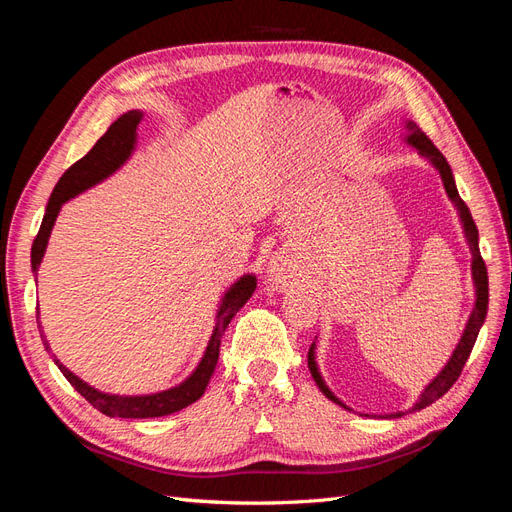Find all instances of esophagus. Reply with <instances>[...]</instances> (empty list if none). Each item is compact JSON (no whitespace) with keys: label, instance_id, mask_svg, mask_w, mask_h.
I'll list each match as a JSON object with an SVG mask.
<instances>
[{"label":"esophagus","instance_id":"34e87169","mask_svg":"<svg viewBox=\"0 0 512 512\" xmlns=\"http://www.w3.org/2000/svg\"><path fill=\"white\" fill-rule=\"evenodd\" d=\"M267 277L269 282H284L286 277H290V265L282 258V256H273L269 267H267Z\"/></svg>","mask_w":512,"mask_h":512}]
</instances>
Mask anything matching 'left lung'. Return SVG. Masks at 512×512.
Here are the masks:
<instances>
[{"label": "left lung", "mask_w": 512, "mask_h": 512, "mask_svg": "<svg viewBox=\"0 0 512 512\" xmlns=\"http://www.w3.org/2000/svg\"><path fill=\"white\" fill-rule=\"evenodd\" d=\"M404 143L414 147L418 151V156L425 158L433 168L438 170V175L442 179V185L446 190V196L448 200H451L453 207L457 209L459 213V222H461V228H463V237H466V243L470 247V254H472V282H474V307L470 312V318L466 322V329H463L459 342L451 354V359L446 361V365L438 371V376L433 378L425 389L421 391V395H418V399L412 404L410 412H416V410H423L427 406H431L433 401L440 399L451 386L455 384V380L459 378L463 365H466L468 356L474 348V342L478 337V331L480 327H483V322L487 318V307H489V277H487V267L483 262V256H480V250H478V228L472 220V213L468 209V205L463 203L459 192H457V185H455V177H453V170L451 166H448L446 158L442 156V153L433 147V143L429 141V138L421 132V128L416 126L414 121H406V136H404ZM307 365H309V371H312V378L316 380L318 389L324 393V397H329L333 404L342 406L346 410H352L350 406H346L342 399H339L329 386L327 382H324L320 369H318V361H316V342L312 344V348H309V354H307ZM369 416V414H365ZM404 416V412H391V414H380V418H399Z\"/></svg>", "instance_id": "left-lung-1"}]
</instances>
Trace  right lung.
<instances>
[{"label": "right lung", "mask_w": 512, "mask_h": 512, "mask_svg": "<svg viewBox=\"0 0 512 512\" xmlns=\"http://www.w3.org/2000/svg\"><path fill=\"white\" fill-rule=\"evenodd\" d=\"M141 121H143V111H136L134 108V111L123 113L113 123V126L106 130V134L100 138V141L91 147L87 156L81 158L76 164H72L66 173L61 175V179L57 181L55 190L49 198V203H46L44 218H42L40 230H38V235L32 245L34 275H38V267L44 258L46 245H49L51 230L55 226V220H57L61 207H64L70 198L83 194L85 190L94 188V185L115 175L117 170L132 158V153L136 151V138H138L136 130ZM254 290H256V275L254 273L241 275L235 284H230V288L224 290L222 299L218 303V312H215V318H213L215 327H213V333L207 342V348L203 352V359L198 361V365L194 367V371L188 378L175 386H170V389H166V391L149 393V395H115V393L98 391L96 386H91L76 374H72V371L57 359L44 331L40 333L42 346L46 352H51L55 365L59 367L61 374L66 376V380L102 414L111 416V418H115V416H119V418L168 416V414L188 408L190 404H194L196 399L203 397L207 384L215 371V365H218L222 335L228 327V322L235 318V314L247 301H250ZM38 329H40V318H38Z\"/></svg>", "instance_id": "1"}]
</instances>
